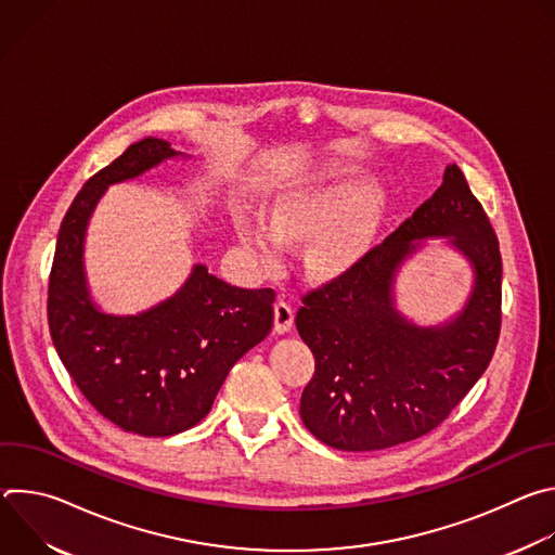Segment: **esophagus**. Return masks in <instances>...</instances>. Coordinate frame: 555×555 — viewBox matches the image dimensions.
Instances as JSON below:
<instances>
[{"instance_id":"34e87169","label":"esophagus","mask_w":555,"mask_h":555,"mask_svg":"<svg viewBox=\"0 0 555 555\" xmlns=\"http://www.w3.org/2000/svg\"><path fill=\"white\" fill-rule=\"evenodd\" d=\"M294 325V307L285 300L274 302V332L287 334Z\"/></svg>"}]
</instances>
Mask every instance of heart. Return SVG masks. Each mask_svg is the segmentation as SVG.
<instances>
[{"label": "heart", "mask_w": 555, "mask_h": 555, "mask_svg": "<svg viewBox=\"0 0 555 555\" xmlns=\"http://www.w3.org/2000/svg\"><path fill=\"white\" fill-rule=\"evenodd\" d=\"M382 206L384 195L377 189L353 197V184L347 180L300 184L274 197L270 223L253 215L242 217L236 230L250 255L268 270L283 263L287 244L319 233L309 261L315 272L336 274L360 255Z\"/></svg>", "instance_id": "obj_1"}]
</instances>
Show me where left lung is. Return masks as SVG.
Returning a JSON list of instances; mask_svg holds the SVG:
<instances>
[{
	"label": "left lung",
	"instance_id": "1",
	"mask_svg": "<svg viewBox=\"0 0 555 555\" xmlns=\"http://www.w3.org/2000/svg\"><path fill=\"white\" fill-rule=\"evenodd\" d=\"M428 235H448L475 268L468 305L441 328L391 307L393 272ZM503 261L496 232L456 165L441 186L343 274L302 296L296 330L315 371L300 420L323 443L369 452L435 430L486 373L501 334Z\"/></svg>",
	"mask_w": 555,
	"mask_h": 555
}]
</instances>
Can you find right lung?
Returning <instances> with one entry per match:
<instances>
[{
  "instance_id": "obj_1",
  "label": "right lung",
  "mask_w": 555,
  "mask_h": 555,
  "mask_svg": "<svg viewBox=\"0 0 555 555\" xmlns=\"http://www.w3.org/2000/svg\"><path fill=\"white\" fill-rule=\"evenodd\" d=\"M180 155L144 138L92 176L67 208L48 283L56 353L86 400L112 424L142 437H171L199 424L228 375L272 330L274 289L234 287L206 266L165 302L138 315L96 309L83 272V240L109 184Z\"/></svg>"
}]
</instances>
